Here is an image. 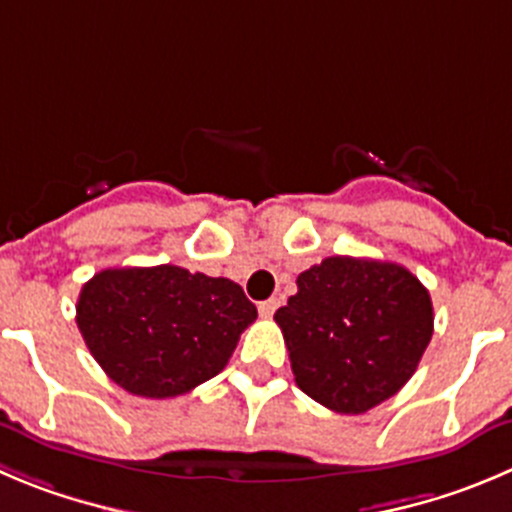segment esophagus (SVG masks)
<instances>
[{
  "instance_id": "esophagus-1",
  "label": "esophagus",
  "mask_w": 512,
  "mask_h": 512,
  "mask_svg": "<svg viewBox=\"0 0 512 512\" xmlns=\"http://www.w3.org/2000/svg\"><path fill=\"white\" fill-rule=\"evenodd\" d=\"M278 300L275 298H270V300H262L260 305H257V310H260V315H265V318H270L272 313H275V310H278Z\"/></svg>"
}]
</instances>
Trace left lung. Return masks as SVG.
I'll return each instance as SVG.
<instances>
[{
    "label": "left lung",
    "mask_w": 512,
    "mask_h": 512,
    "mask_svg": "<svg viewBox=\"0 0 512 512\" xmlns=\"http://www.w3.org/2000/svg\"><path fill=\"white\" fill-rule=\"evenodd\" d=\"M295 384L338 414H364L412 379L432 341L429 290L407 267L326 257L275 313Z\"/></svg>",
    "instance_id": "obj_1"
}]
</instances>
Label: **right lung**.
I'll return each mask as SVG.
<instances>
[{
    "instance_id": "obj_1",
    "label": "right lung",
    "mask_w": 512,
    "mask_h": 512,
    "mask_svg": "<svg viewBox=\"0 0 512 512\" xmlns=\"http://www.w3.org/2000/svg\"><path fill=\"white\" fill-rule=\"evenodd\" d=\"M75 310L100 369L146 399L186 394L217 376L257 318L240 285L179 265L100 270Z\"/></svg>"
}]
</instances>
